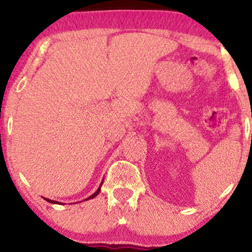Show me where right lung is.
Wrapping results in <instances>:
<instances>
[{"instance_id":"right-lung-1","label":"right lung","mask_w":252,"mask_h":252,"mask_svg":"<svg viewBox=\"0 0 252 252\" xmlns=\"http://www.w3.org/2000/svg\"><path fill=\"white\" fill-rule=\"evenodd\" d=\"M102 184H103V182H102ZM102 184H101V186H102ZM101 186H99V187H98V189H97V190H96V191L94 192V194H93L92 196H89V197H88L87 199L94 198V197H95V196H97V194H98V192H99V190H101ZM44 199H46V201H48V202H50V203H57L56 201H51V199H48V198H44Z\"/></svg>"}]
</instances>
